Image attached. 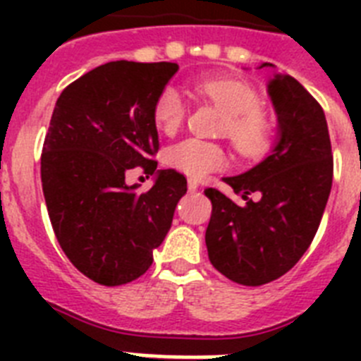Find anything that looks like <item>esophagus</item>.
Here are the masks:
<instances>
[{"instance_id":"esophagus-1","label":"esophagus","mask_w":361,"mask_h":361,"mask_svg":"<svg viewBox=\"0 0 361 361\" xmlns=\"http://www.w3.org/2000/svg\"><path fill=\"white\" fill-rule=\"evenodd\" d=\"M188 190H190V193H195L199 190V180L197 178H188Z\"/></svg>"}]
</instances>
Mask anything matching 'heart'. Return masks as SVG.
Masks as SVG:
<instances>
[{
	"label": "heart",
	"instance_id": "1",
	"mask_svg": "<svg viewBox=\"0 0 361 361\" xmlns=\"http://www.w3.org/2000/svg\"><path fill=\"white\" fill-rule=\"evenodd\" d=\"M200 94L226 114L222 132L244 157H260L271 142V123L260 110V97L245 82L237 79L209 78L197 85ZM186 117V103L175 86H166L153 104V119L164 133L177 132ZM166 162L191 177L228 166V155L219 145L184 139L166 149Z\"/></svg>",
	"mask_w": 361,
	"mask_h": 361
}]
</instances>
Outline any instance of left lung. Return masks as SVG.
Masks as SVG:
<instances>
[{
	"mask_svg": "<svg viewBox=\"0 0 361 361\" xmlns=\"http://www.w3.org/2000/svg\"><path fill=\"white\" fill-rule=\"evenodd\" d=\"M264 66L275 68L271 63L258 68ZM267 95L276 114L275 146L251 170L222 178L244 204L215 188L204 190L213 204L206 229L209 262L242 286L273 282L298 262L333 186L329 130L317 99L295 78L276 72Z\"/></svg>",
	"mask_w": 361,
	"mask_h": 361,
	"instance_id": "8db88e82",
	"label": "left lung"
}]
</instances>
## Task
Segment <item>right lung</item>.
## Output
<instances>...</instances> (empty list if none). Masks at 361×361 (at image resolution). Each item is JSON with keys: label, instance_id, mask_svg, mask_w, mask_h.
I'll use <instances>...</instances> for the list:
<instances>
[{"label": "right lung", "instance_id": "1", "mask_svg": "<svg viewBox=\"0 0 361 361\" xmlns=\"http://www.w3.org/2000/svg\"><path fill=\"white\" fill-rule=\"evenodd\" d=\"M177 63L110 61L61 92L41 153L50 222L70 262L101 286L145 275L186 193L184 175L158 170L155 99ZM156 175L145 194L126 173Z\"/></svg>", "mask_w": 361, "mask_h": 361}]
</instances>
